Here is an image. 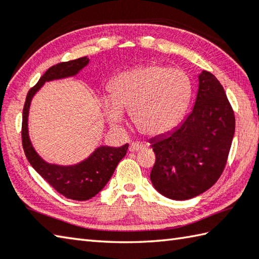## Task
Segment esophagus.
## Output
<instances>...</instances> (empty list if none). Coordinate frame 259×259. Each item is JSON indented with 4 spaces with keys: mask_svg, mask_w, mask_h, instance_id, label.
I'll return each mask as SVG.
<instances>
[{
    "mask_svg": "<svg viewBox=\"0 0 259 259\" xmlns=\"http://www.w3.org/2000/svg\"><path fill=\"white\" fill-rule=\"evenodd\" d=\"M143 148H144V145H143V144L133 142V143H131V144H130V148H128V149H130L131 152H138V151L142 150Z\"/></svg>",
    "mask_w": 259,
    "mask_h": 259,
    "instance_id": "esophagus-1",
    "label": "esophagus"
}]
</instances>
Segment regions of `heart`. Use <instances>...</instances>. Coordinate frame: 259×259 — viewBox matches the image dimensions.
Returning a JSON list of instances; mask_svg holds the SVG:
<instances>
[{
  "label": "heart",
  "instance_id": "obj_1",
  "mask_svg": "<svg viewBox=\"0 0 259 259\" xmlns=\"http://www.w3.org/2000/svg\"><path fill=\"white\" fill-rule=\"evenodd\" d=\"M109 94L101 99L100 108L111 126H119L124 111H130L141 134L159 138L172 131L186 114L193 83L187 73L177 67L148 64L115 76Z\"/></svg>",
  "mask_w": 259,
  "mask_h": 259
}]
</instances>
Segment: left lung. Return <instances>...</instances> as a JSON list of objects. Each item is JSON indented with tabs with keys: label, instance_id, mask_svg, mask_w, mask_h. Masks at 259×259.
Masks as SVG:
<instances>
[{
	"label": "left lung",
	"instance_id": "obj_1",
	"mask_svg": "<svg viewBox=\"0 0 259 259\" xmlns=\"http://www.w3.org/2000/svg\"><path fill=\"white\" fill-rule=\"evenodd\" d=\"M235 115L212 73L198 74L192 111L174 131L152 140L153 187L175 201L196 197L220 177L235 135Z\"/></svg>",
	"mask_w": 259,
	"mask_h": 259
}]
</instances>
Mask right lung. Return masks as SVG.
I'll return each instance as SVG.
<instances>
[{
  "label": "right lung",
  "mask_w": 259,
  "mask_h": 259,
  "mask_svg": "<svg viewBox=\"0 0 259 259\" xmlns=\"http://www.w3.org/2000/svg\"><path fill=\"white\" fill-rule=\"evenodd\" d=\"M89 62L88 56H84L50 67L39 79L38 83L29 90L22 111V146L29 163L54 189L74 201H88L106 186L117 164L127 152L128 144L126 143L118 148L100 145L89 157L75 164L50 163L44 160L33 148L29 136L28 116L33 96L40 90L45 82L75 76L89 64Z\"/></svg>",
  "instance_id": "add662e5"
}]
</instances>
